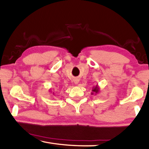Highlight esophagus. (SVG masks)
<instances>
[{
	"mask_svg": "<svg viewBox=\"0 0 149 149\" xmlns=\"http://www.w3.org/2000/svg\"><path fill=\"white\" fill-rule=\"evenodd\" d=\"M78 82H79V80H78L77 79H76L75 80V84H78Z\"/></svg>",
	"mask_w": 149,
	"mask_h": 149,
	"instance_id": "obj_1",
	"label": "esophagus"
}]
</instances>
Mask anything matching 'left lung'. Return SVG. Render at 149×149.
<instances>
[{"label": "left lung", "mask_w": 149, "mask_h": 149, "mask_svg": "<svg viewBox=\"0 0 149 149\" xmlns=\"http://www.w3.org/2000/svg\"><path fill=\"white\" fill-rule=\"evenodd\" d=\"M92 93H91V95H97V93H99V85H97L96 86L93 87V89H92Z\"/></svg>", "instance_id": "obj_1"}]
</instances>
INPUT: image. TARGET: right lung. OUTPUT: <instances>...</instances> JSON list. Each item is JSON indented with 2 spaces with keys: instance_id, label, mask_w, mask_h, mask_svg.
Masks as SVG:
<instances>
[{
  "instance_id": "right-lung-1",
  "label": "right lung",
  "mask_w": 149,
  "mask_h": 149,
  "mask_svg": "<svg viewBox=\"0 0 149 149\" xmlns=\"http://www.w3.org/2000/svg\"><path fill=\"white\" fill-rule=\"evenodd\" d=\"M53 95H54V93H53Z\"/></svg>"
}]
</instances>
